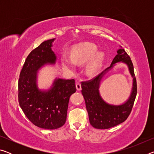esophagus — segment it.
Wrapping results in <instances>:
<instances>
[{"mask_svg": "<svg viewBox=\"0 0 154 154\" xmlns=\"http://www.w3.org/2000/svg\"><path fill=\"white\" fill-rule=\"evenodd\" d=\"M76 88L77 90H80L82 89V85H81V82H76Z\"/></svg>", "mask_w": 154, "mask_h": 154, "instance_id": "esophagus-1", "label": "esophagus"}]
</instances>
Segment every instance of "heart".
<instances>
[{
  "label": "heart",
  "mask_w": 154,
  "mask_h": 154,
  "mask_svg": "<svg viewBox=\"0 0 154 154\" xmlns=\"http://www.w3.org/2000/svg\"><path fill=\"white\" fill-rule=\"evenodd\" d=\"M98 48L92 43H86L77 46L72 49L71 58L66 56L62 57V64L64 69L72 70L75 64L88 63L86 70L89 74L94 72L104 59L103 52H97Z\"/></svg>",
  "instance_id": "heart-1"
}]
</instances>
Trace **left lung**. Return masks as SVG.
Here are the masks:
<instances>
[{
	"instance_id": "left-lung-1",
	"label": "left lung",
	"mask_w": 154,
	"mask_h": 154,
	"mask_svg": "<svg viewBox=\"0 0 154 154\" xmlns=\"http://www.w3.org/2000/svg\"><path fill=\"white\" fill-rule=\"evenodd\" d=\"M119 61L126 63L134 77V87L128 100L121 106H111L106 103L99 94V83L106 72ZM82 93L85 99V106L89 116L90 124L97 129H108L126 120L131 113L137 93V80L134 66L130 56L124 49H119L118 54L113 58L110 66L96 77L82 82Z\"/></svg>"
}]
</instances>
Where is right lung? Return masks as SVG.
<instances>
[{
	"label": "right lung",
	"instance_id": "right-lung-1",
	"mask_svg": "<svg viewBox=\"0 0 154 154\" xmlns=\"http://www.w3.org/2000/svg\"><path fill=\"white\" fill-rule=\"evenodd\" d=\"M54 41H44L30 52L18 81V101L25 116L35 126L49 130L65 124L69 98L76 92L74 79H57L48 91L38 89L37 71L43 65L56 62V56L51 49Z\"/></svg>",
	"mask_w": 154,
	"mask_h": 154
}]
</instances>
